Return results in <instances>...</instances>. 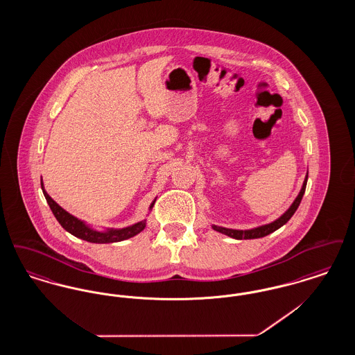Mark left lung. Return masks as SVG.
Returning <instances> with one entry per match:
<instances>
[{
	"instance_id": "8db88e82",
	"label": "left lung",
	"mask_w": 355,
	"mask_h": 355,
	"mask_svg": "<svg viewBox=\"0 0 355 355\" xmlns=\"http://www.w3.org/2000/svg\"><path fill=\"white\" fill-rule=\"evenodd\" d=\"M307 177H309V173H306L304 185L301 187V190H300L297 198L294 200V202L290 205V207L287 209L286 211H285L279 218L272 220L270 223H266V225H262V226H258V227H253V229H249V230L227 229V227H222V226H217V225H211V227H213L216 232L222 233V234H225V236H232V238H234V239H254V238H262V236H269L270 233L278 230L281 226H284L287 220L293 217V214L295 213V210L298 209L300 203L302 201L304 190H306Z\"/></svg>"
}]
</instances>
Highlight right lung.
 Listing matches in <instances>:
<instances>
[{"label": "right lung", "mask_w": 355, "mask_h": 355, "mask_svg": "<svg viewBox=\"0 0 355 355\" xmlns=\"http://www.w3.org/2000/svg\"><path fill=\"white\" fill-rule=\"evenodd\" d=\"M41 187H42V193L46 198V202L51 206V210L54 214V217L60 222V225L69 232L71 236L81 238L87 242L92 243H112V242H119V241H125L129 239L132 236H137L138 233H141L145 226H146V220L137 222L132 226L128 227H122V229H106V230H96L92 226H89L87 223H85L84 220H78L77 217L71 216L65 209H62L58 203L55 202L51 196L46 193L44 184L41 181ZM155 200L150 203L149 210H152Z\"/></svg>", "instance_id": "right-lung-1"}]
</instances>
